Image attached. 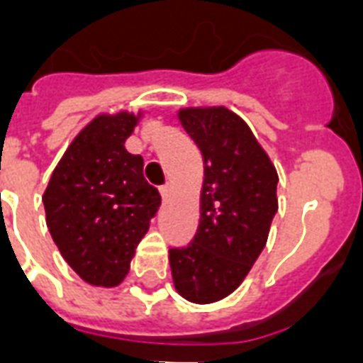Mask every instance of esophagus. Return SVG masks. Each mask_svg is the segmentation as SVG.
Returning a JSON list of instances; mask_svg holds the SVG:
<instances>
[{
  "label": "esophagus",
  "instance_id": "esophagus-1",
  "mask_svg": "<svg viewBox=\"0 0 363 363\" xmlns=\"http://www.w3.org/2000/svg\"><path fill=\"white\" fill-rule=\"evenodd\" d=\"M160 192H162V198H164V199L169 198V196H171V184H169V182L162 184V186H160Z\"/></svg>",
  "mask_w": 363,
  "mask_h": 363
}]
</instances>
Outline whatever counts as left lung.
<instances>
[{
    "mask_svg": "<svg viewBox=\"0 0 363 363\" xmlns=\"http://www.w3.org/2000/svg\"><path fill=\"white\" fill-rule=\"evenodd\" d=\"M188 135L203 154L198 232L169 248L177 292L194 303L226 298L264 250L275 216V165L245 121L226 107L182 109Z\"/></svg>",
    "mask_w": 363,
    "mask_h": 363,
    "instance_id": "left-lung-1",
    "label": "left lung"
}]
</instances>
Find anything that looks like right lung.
<instances>
[{
  "mask_svg": "<svg viewBox=\"0 0 363 363\" xmlns=\"http://www.w3.org/2000/svg\"><path fill=\"white\" fill-rule=\"evenodd\" d=\"M135 124L130 113L94 118L65 150L43 196L56 247L96 286L124 281L162 203L143 175V156L124 147Z\"/></svg>",
  "mask_w": 363,
  "mask_h": 363,
  "instance_id": "add662e5",
  "label": "right lung"
}]
</instances>
